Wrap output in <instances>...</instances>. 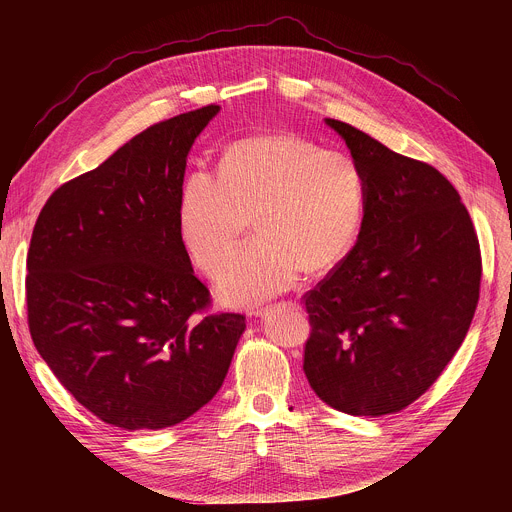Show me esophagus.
<instances>
[{"label":"esophagus","mask_w":512,"mask_h":512,"mask_svg":"<svg viewBox=\"0 0 512 512\" xmlns=\"http://www.w3.org/2000/svg\"><path fill=\"white\" fill-rule=\"evenodd\" d=\"M251 314H253V316H265V314H267V310H263V308H261V310H253Z\"/></svg>","instance_id":"esophagus-1"}]
</instances>
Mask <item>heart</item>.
<instances>
[{
    "label": "heart",
    "mask_w": 512,
    "mask_h": 512,
    "mask_svg": "<svg viewBox=\"0 0 512 512\" xmlns=\"http://www.w3.org/2000/svg\"><path fill=\"white\" fill-rule=\"evenodd\" d=\"M367 206V178L346 152L269 131L231 143L218 178L196 170L180 192L178 223L196 263L221 275L253 225L223 294L237 304L273 298L308 273L338 267L352 251Z\"/></svg>",
    "instance_id": "1"
}]
</instances>
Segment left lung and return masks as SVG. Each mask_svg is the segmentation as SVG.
<instances>
[{"instance_id": "8db88e82", "label": "left lung", "mask_w": 512, "mask_h": 512, "mask_svg": "<svg viewBox=\"0 0 512 512\" xmlns=\"http://www.w3.org/2000/svg\"><path fill=\"white\" fill-rule=\"evenodd\" d=\"M326 123L367 178V206L348 257L302 298L312 326L304 373L326 405L379 417L419 399L464 342L480 245L446 176L348 123Z\"/></svg>"}]
</instances>
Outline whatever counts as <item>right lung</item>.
Wrapping results in <instances>:
<instances>
[{
    "label": "right lung",
    "instance_id": "obj_1",
    "mask_svg": "<svg viewBox=\"0 0 512 512\" xmlns=\"http://www.w3.org/2000/svg\"><path fill=\"white\" fill-rule=\"evenodd\" d=\"M221 111L160 121L46 200L28 251L36 350L93 415L137 431L176 425L223 387L245 316L204 314L178 223L186 158Z\"/></svg>",
    "mask_w": 512,
    "mask_h": 512
}]
</instances>
